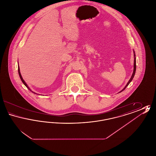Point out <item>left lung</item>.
<instances>
[{"mask_svg": "<svg viewBox=\"0 0 156 156\" xmlns=\"http://www.w3.org/2000/svg\"><path fill=\"white\" fill-rule=\"evenodd\" d=\"M134 69H133V74H132V76H131V78H130V80L129 81V82H127V85H126V86H125V87L123 88V89H122L120 92H122L123 90H125V88H126V87L129 85V84L130 83V82L132 81V80H133V78H134V74H135V73H136V55H135V52L134 51Z\"/></svg>", "mask_w": 156, "mask_h": 156, "instance_id": "obj_1", "label": "left lung"}]
</instances>
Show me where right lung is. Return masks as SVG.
Here are the masks:
<instances>
[{
  "instance_id": "1",
  "label": "right lung",
  "mask_w": 156,
  "mask_h": 156,
  "mask_svg": "<svg viewBox=\"0 0 156 156\" xmlns=\"http://www.w3.org/2000/svg\"><path fill=\"white\" fill-rule=\"evenodd\" d=\"M18 72H19V76H20V79H21V80H22V81L23 82V83H24V85L28 88V89H29L30 90V91H31L32 92H33L34 94H37L36 93H35V92H33L31 89L29 88V87L27 86V85L26 84V83L25 82V81L23 80V79L22 76V75H21V74H20V68H19V67H18Z\"/></svg>"
}]
</instances>
